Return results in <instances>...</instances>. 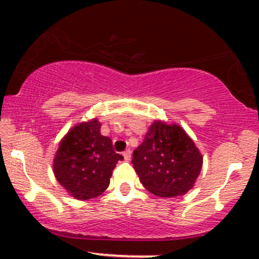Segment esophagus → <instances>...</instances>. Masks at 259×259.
Returning a JSON list of instances; mask_svg holds the SVG:
<instances>
[{
    "mask_svg": "<svg viewBox=\"0 0 259 259\" xmlns=\"http://www.w3.org/2000/svg\"><path fill=\"white\" fill-rule=\"evenodd\" d=\"M122 156H124L125 160L129 161L130 159H132V151H130V150H125L124 153H122Z\"/></svg>",
    "mask_w": 259,
    "mask_h": 259,
    "instance_id": "obj_1",
    "label": "esophagus"
}]
</instances>
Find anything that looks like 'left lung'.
Returning <instances> with one entry per match:
<instances>
[{"label": "left lung", "mask_w": 259, "mask_h": 259, "mask_svg": "<svg viewBox=\"0 0 259 259\" xmlns=\"http://www.w3.org/2000/svg\"><path fill=\"white\" fill-rule=\"evenodd\" d=\"M132 163L146 190L171 198L184 195L194 187L203 156L180 125L155 120L144 142L133 153Z\"/></svg>", "instance_id": "left-lung-1"}]
</instances>
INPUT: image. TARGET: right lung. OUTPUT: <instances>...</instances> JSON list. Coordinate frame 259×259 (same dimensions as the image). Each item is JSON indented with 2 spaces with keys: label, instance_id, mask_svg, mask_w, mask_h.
<instances>
[{
  "label": "right lung",
  "instance_id": "obj_1",
  "mask_svg": "<svg viewBox=\"0 0 259 259\" xmlns=\"http://www.w3.org/2000/svg\"><path fill=\"white\" fill-rule=\"evenodd\" d=\"M100 127L96 117L74 125L55 154V178L75 199L88 200L103 194L116 163L124 159L114 151L110 138L101 135Z\"/></svg>",
  "mask_w": 259,
  "mask_h": 259
}]
</instances>
